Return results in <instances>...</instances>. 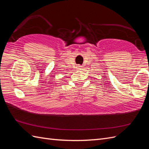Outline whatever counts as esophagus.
<instances>
[{
    "label": "esophagus",
    "instance_id": "1",
    "mask_svg": "<svg viewBox=\"0 0 149 149\" xmlns=\"http://www.w3.org/2000/svg\"><path fill=\"white\" fill-rule=\"evenodd\" d=\"M77 68H78V69H81V66H77Z\"/></svg>",
    "mask_w": 149,
    "mask_h": 149
}]
</instances>
